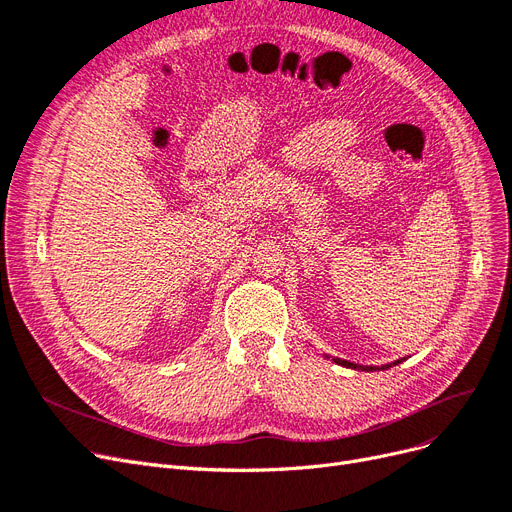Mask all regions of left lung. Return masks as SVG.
<instances>
[{
    "mask_svg": "<svg viewBox=\"0 0 512 512\" xmlns=\"http://www.w3.org/2000/svg\"><path fill=\"white\" fill-rule=\"evenodd\" d=\"M333 361L337 363V365H342V367H348V369H358V371H386V369H390V367H394V365H399V363H403L405 358H399V361H394V363H388V365H382V367H367V365H354V363H350V361H342V358H333Z\"/></svg>",
    "mask_w": 512,
    "mask_h": 512,
    "instance_id": "obj_1",
    "label": "left lung"
}]
</instances>
